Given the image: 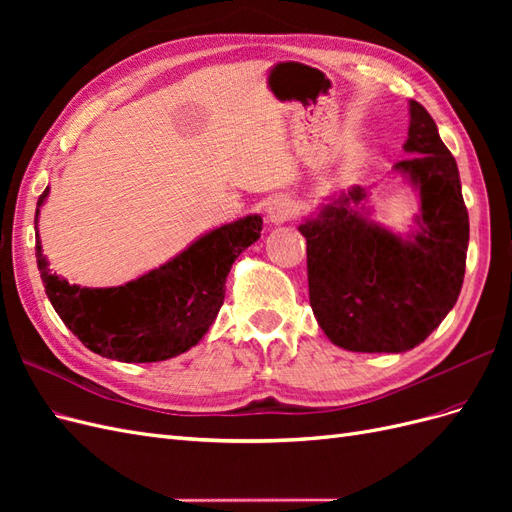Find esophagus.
<instances>
[{
  "label": "esophagus",
  "instance_id": "1",
  "mask_svg": "<svg viewBox=\"0 0 512 512\" xmlns=\"http://www.w3.org/2000/svg\"><path fill=\"white\" fill-rule=\"evenodd\" d=\"M292 213H294L292 200L284 198V196H277V198L271 200L269 207H267V220L271 224H284L292 218Z\"/></svg>",
  "mask_w": 512,
  "mask_h": 512
}]
</instances>
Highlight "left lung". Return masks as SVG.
<instances>
[{
    "label": "left lung",
    "instance_id": "obj_1",
    "mask_svg": "<svg viewBox=\"0 0 512 512\" xmlns=\"http://www.w3.org/2000/svg\"><path fill=\"white\" fill-rule=\"evenodd\" d=\"M404 151L412 158L393 173L418 198L408 232L371 220L361 185L331 194L299 224L314 316L350 352L412 350L440 327L461 292L470 220L459 170L436 121L414 100Z\"/></svg>",
    "mask_w": 512,
    "mask_h": 512
}]
</instances>
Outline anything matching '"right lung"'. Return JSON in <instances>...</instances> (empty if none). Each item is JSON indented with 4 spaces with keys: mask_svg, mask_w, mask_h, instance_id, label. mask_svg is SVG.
I'll list each match as a JSON object with an SVG mask.
<instances>
[{
    "mask_svg": "<svg viewBox=\"0 0 512 512\" xmlns=\"http://www.w3.org/2000/svg\"><path fill=\"white\" fill-rule=\"evenodd\" d=\"M51 188L38 198V215ZM258 213L222 224L192 241L162 267L123 286L85 288L51 273L36 232L42 284L66 327L106 359L158 363L188 352L205 337L224 303L232 262L260 239Z\"/></svg>",
    "mask_w": 512,
    "mask_h": 512,
    "instance_id": "right-lung-1",
    "label": "right lung"
}]
</instances>
